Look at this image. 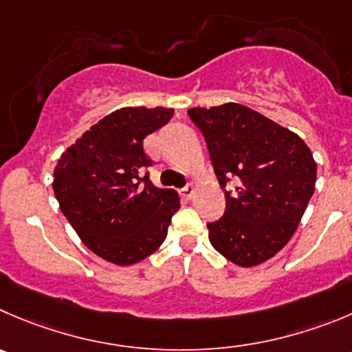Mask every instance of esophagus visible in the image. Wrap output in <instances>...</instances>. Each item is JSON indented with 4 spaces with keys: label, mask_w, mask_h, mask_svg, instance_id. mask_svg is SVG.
I'll use <instances>...</instances> for the list:
<instances>
[{
    "label": "esophagus",
    "mask_w": 352,
    "mask_h": 352,
    "mask_svg": "<svg viewBox=\"0 0 352 352\" xmlns=\"http://www.w3.org/2000/svg\"><path fill=\"white\" fill-rule=\"evenodd\" d=\"M193 193H195V186H193V183H188L185 188L179 190V195H182L183 199H192Z\"/></svg>",
    "instance_id": "34e87169"
}]
</instances>
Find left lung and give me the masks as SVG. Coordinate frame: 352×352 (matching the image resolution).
Returning <instances> with one entry per match:
<instances>
[{"instance_id":"left-lung-1","label":"left lung","mask_w":352,"mask_h":352,"mask_svg":"<svg viewBox=\"0 0 352 352\" xmlns=\"http://www.w3.org/2000/svg\"><path fill=\"white\" fill-rule=\"evenodd\" d=\"M188 116L226 197L223 216L207 223L210 243L239 266L264 263L292 239L313 197V153L296 133L245 105L190 109Z\"/></svg>"}]
</instances>
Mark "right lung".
<instances>
[{
    "label": "right lung",
    "mask_w": 352,
    "mask_h": 352,
    "mask_svg": "<svg viewBox=\"0 0 352 352\" xmlns=\"http://www.w3.org/2000/svg\"><path fill=\"white\" fill-rule=\"evenodd\" d=\"M173 109L126 107L103 117L63 152L53 192L89 250L128 266L155 252L179 209L174 190L150 182L143 140L166 126Z\"/></svg>",
    "instance_id": "1"
}]
</instances>
